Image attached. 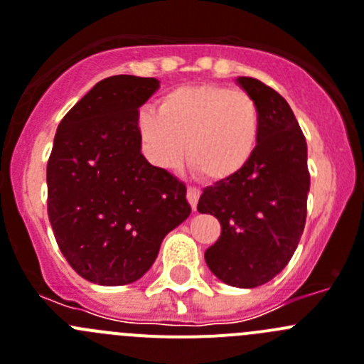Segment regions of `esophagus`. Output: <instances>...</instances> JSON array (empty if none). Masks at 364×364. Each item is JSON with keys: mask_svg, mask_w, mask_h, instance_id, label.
<instances>
[{"mask_svg": "<svg viewBox=\"0 0 364 364\" xmlns=\"http://www.w3.org/2000/svg\"><path fill=\"white\" fill-rule=\"evenodd\" d=\"M199 196H201V190L196 188V186H188V190H186V199H188V203H190V206H192L193 212L198 210Z\"/></svg>", "mask_w": 364, "mask_h": 364, "instance_id": "34e87169", "label": "esophagus"}]
</instances>
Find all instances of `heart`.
Returning a JSON list of instances; mask_svg holds the SVG:
<instances>
[{
	"label": "heart",
	"instance_id": "obj_1",
	"mask_svg": "<svg viewBox=\"0 0 364 364\" xmlns=\"http://www.w3.org/2000/svg\"><path fill=\"white\" fill-rule=\"evenodd\" d=\"M147 158L172 168L186 163L208 181H228L246 168L260 141V107L246 91L196 84L168 91L158 111L145 107L136 118Z\"/></svg>",
	"mask_w": 364,
	"mask_h": 364
}]
</instances>
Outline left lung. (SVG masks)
Here are the masks:
<instances>
[{"mask_svg":"<svg viewBox=\"0 0 364 364\" xmlns=\"http://www.w3.org/2000/svg\"><path fill=\"white\" fill-rule=\"evenodd\" d=\"M237 82L260 107L259 147L235 178L203 190L198 210L220 223V237L205 253L210 271L224 284L251 289L293 257L305 228L311 174L305 136L285 98L251 77Z\"/></svg>","mask_w":364,"mask_h":364,"instance_id":"8db88e82","label":"left lung"}]
</instances>
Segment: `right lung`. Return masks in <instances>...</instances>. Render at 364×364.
<instances>
[{"label": "right lung", "instance_id": "obj_1", "mask_svg": "<svg viewBox=\"0 0 364 364\" xmlns=\"http://www.w3.org/2000/svg\"><path fill=\"white\" fill-rule=\"evenodd\" d=\"M159 82L114 75L60 120L46 166L48 219L71 267L98 285L144 277L190 215L186 186L141 154L138 107Z\"/></svg>", "mask_w": 364, "mask_h": 364}]
</instances>
